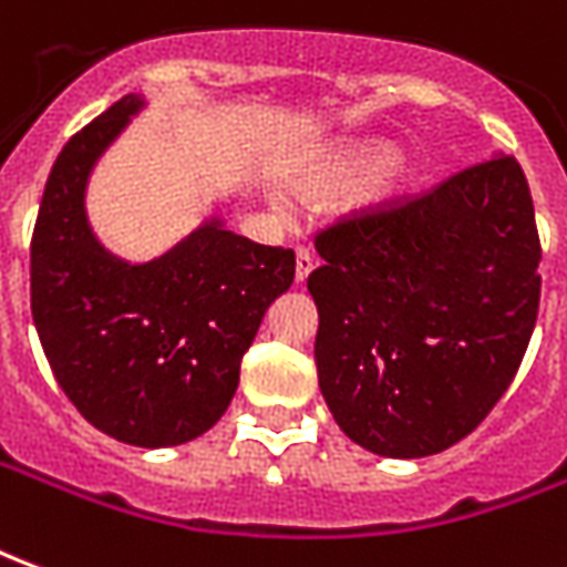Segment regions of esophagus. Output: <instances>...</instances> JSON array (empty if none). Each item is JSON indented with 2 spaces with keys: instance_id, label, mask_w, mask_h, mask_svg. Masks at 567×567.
Instances as JSON below:
<instances>
[{
  "instance_id": "34e87169",
  "label": "esophagus",
  "mask_w": 567,
  "mask_h": 567,
  "mask_svg": "<svg viewBox=\"0 0 567 567\" xmlns=\"http://www.w3.org/2000/svg\"><path fill=\"white\" fill-rule=\"evenodd\" d=\"M311 268H315V256L308 250H296V284H302L311 275Z\"/></svg>"
}]
</instances>
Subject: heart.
<instances>
[{
	"label": "heart",
	"mask_w": 567,
	"mask_h": 567,
	"mask_svg": "<svg viewBox=\"0 0 567 567\" xmlns=\"http://www.w3.org/2000/svg\"><path fill=\"white\" fill-rule=\"evenodd\" d=\"M396 148L384 140H367V143H348L327 152L323 158H317L315 164H308L299 183L311 192H327V195H339V192H351L360 188L363 183L374 179L382 174L375 186L367 192L369 207H393L405 198L412 174L405 171L403 164H393Z\"/></svg>",
	"instance_id": "1"
}]
</instances>
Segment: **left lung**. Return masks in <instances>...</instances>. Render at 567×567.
<instances>
[{
  "label": "left lung",
  "mask_w": 567,
  "mask_h": 567,
  "mask_svg": "<svg viewBox=\"0 0 567 567\" xmlns=\"http://www.w3.org/2000/svg\"><path fill=\"white\" fill-rule=\"evenodd\" d=\"M317 381L381 457L443 452L495 409L532 341L540 238L513 155L317 235Z\"/></svg>",
  "instance_id": "left-lung-1"
}]
</instances>
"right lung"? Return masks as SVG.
<instances>
[{"mask_svg":"<svg viewBox=\"0 0 567 567\" xmlns=\"http://www.w3.org/2000/svg\"><path fill=\"white\" fill-rule=\"evenodd\" d=\"M146 100L127 94L63 146L45 183L30 302L54 379L97 431L140 449L183 445L226 415L240 360L296 256L204 219L171 250L127 262L84 210L87 179Z\"/></svg>","mask_w":567,"mask_h":567,"instance_id":"add662e5","label":"right lung"}]
</instances>
